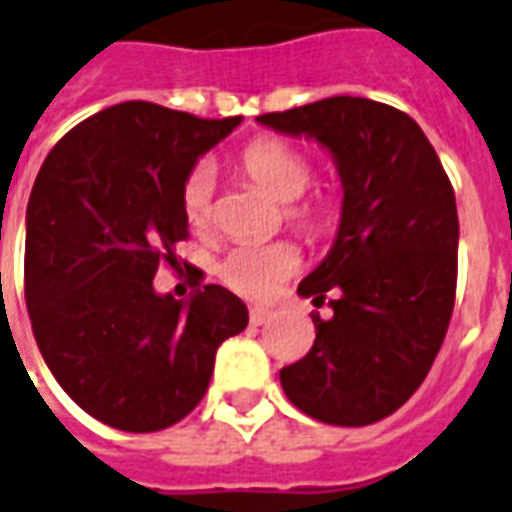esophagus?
<instances>
[{"label":"esophagus","instance_id":"1","mask_svg":"<svg viewBox=\"0 0 512 512\" xmlns=\"http://www.w3.org/2000/svg\"><path fill=\"white\" fill-rule=\"evenodd\" d=\"M272 316H274V311H269V308H251V324H253V327H261V324L269 322Z\"/></svg>","mask_w":512,"mask_h":512}]
</instances>
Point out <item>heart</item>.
<instances>
[{"label":"heart","instance_id":"heart-1","mask_svg":"<svg viewBox=\"0 0 512 512\" xmlns=\"http://www.w3.org/2000/svg\"><path fill=\"white\" fill-rule=\"evenodd\" d=\"M240 170L251 177L253 183L264 188L280 204H295L306 193L311 183V164L301 149L280 138H259L248 143L240 154ZM211 193H214V175L209 167H196L185 177L180 204L190 227L209 225L211 219ZM327 201L290 206V219L303 230H322L329 222ZM301 266V253L293 243H243L227 253L219 264V280L230 287L232 293L264 301L280 290L282 282Z\"/></svg>","mask_w":512,"mask_h":512}]
</instances>
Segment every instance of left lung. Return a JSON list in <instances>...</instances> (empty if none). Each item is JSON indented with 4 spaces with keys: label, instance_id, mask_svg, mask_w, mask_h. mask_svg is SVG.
Instances as JSON below:
<instances>
[{
    "label": "left lung",
    "instance_id": "8db88e82",
    "mask_svg": "<svg viewBox=\"0 0 512 512\" xmlns=\"http://www.w3.org/2000/svg\"><path fill=\"white\" fill-rule=\"evenodd\" d=\"M329 151L342 183L335 243L298 285L324 303L316 340L280 371L285 395L316 421L366 426L411 398L437 358L458 282V209L437 151L405 112L332 96L256 117Z\"/></svg>",
    "mask_w": 512,
    "mask_h": 512
}]
</instances>
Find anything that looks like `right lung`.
Listing matches in <instances>:
<instances>
[{"mask_svg":"<svg viewBox=\"0 0 512 512\" xmlns=\"http://www.w3.org/2000/svg\"><path fill=\"white\" fill-rule=\"evenodd\" d=\"M240 120L122 101L75 125L38 170L25 211L33 335L59 387L120 432L188 416L219 345L248 327L246 303L225 287H196L188 301L154 290L188 238L185 177Z\"/></svg>","mask_w":512,"mask_h":512,"instance_id":"right-lung-1","label":"right lung"}]
</instances>
